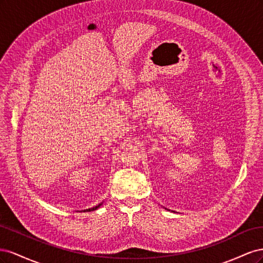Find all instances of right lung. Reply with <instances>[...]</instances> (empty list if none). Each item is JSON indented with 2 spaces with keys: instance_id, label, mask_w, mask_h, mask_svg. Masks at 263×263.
<instances>
[{
  "instance_id": "1",
  "label": "right lung",
  "mask_w": 263,
  "mask_h": 263,
  "mask_svg": "<svg viewBox=\"0 0 263 263\" xmlns=\"http://www.w3.org/2000/svg\"><path fill=\"white\" fill-rule=\"evenodd\" d=\"M103 204V202L102 203H100L99 205H97V206H95V208H92V209H89V210H84L83 212H93V211H95V210H98L99 208H100V206Z\"/></svg>"
}]
</instances>
